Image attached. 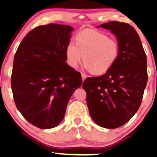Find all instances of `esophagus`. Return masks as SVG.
I'll return each mask as SVG.
<instances>
[{
	"instance_id": "1",
	"label": "esophagus",
	"mask_w": 157,
	"mask_h": 157,
	"mask_svg": "<svg viewBox=\"0 0 157 157\" xmlns=\"http://www.w3.org/2000/svg\"><path fill=\"white\" fill-rule=\"evenodd\" d=\"M81 77H82V80L83 81H84L85 79L86 78V77H87V76L86 75V74H84L83 73H81Z\"/></svg>"
}]
</instances>
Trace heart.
<instances>
[{
    "mask_svg": "<svg viewBox=\"0 0 157 157\" xmlns=\"http://www.w3.org/2000/svg\"><path fill=\"white\" fill-rule=\"evenodd\" d=\"M119 53L116 40L92 29L79 33L76 37V44L69 42L65 50L69 66L76 68L84 59L85 67L94 75L106 73L116 62Z\"/></svg>",
    "mask_w": 157,
    "mask_h": 157,
    "instance_id": "heart-1",
    "label": "heart"
}]
</instances>
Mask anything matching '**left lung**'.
Listing matches in <instances>:
<instances>
[{"instance_id":"obj_1","label":"left lung","mask_w":157,"mask_h":157,"mask_svg":"<svg viewBox=\"0 0 157 157\" xmlns=\"http://www.w3.org/2000/svg\"><path fill=\"white\" fill-rule=\"evenodd\" d=\"M103 28L115 35L120 53L104 75L89 77L83 83L90 115L106 129L127 123L139 109L147 85V58L139 35L129 24L110 21Z\"/></svg>"}]
</instances>
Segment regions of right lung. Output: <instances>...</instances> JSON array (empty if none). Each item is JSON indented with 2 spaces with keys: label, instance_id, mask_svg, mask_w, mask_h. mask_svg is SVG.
<instances>
[{
  "label": "right lung",
  "instance_id": "add662e5",
  "mask_svg": "<svg viewBox=\"0 0 157 157\" xmlns=\"http://www.w3.org/2000/svg\"><path fill=\"white\" fill-rule=\"evenodd\" d=\"M74 28L67 25H40L29 32L14 55L11 76L17 109L30 124L54 128L63 121L81 74L66 63L65 50Z\"/></svg>",
  "mask_w": 157,
  "mask_h": 157
}]
</instances>
